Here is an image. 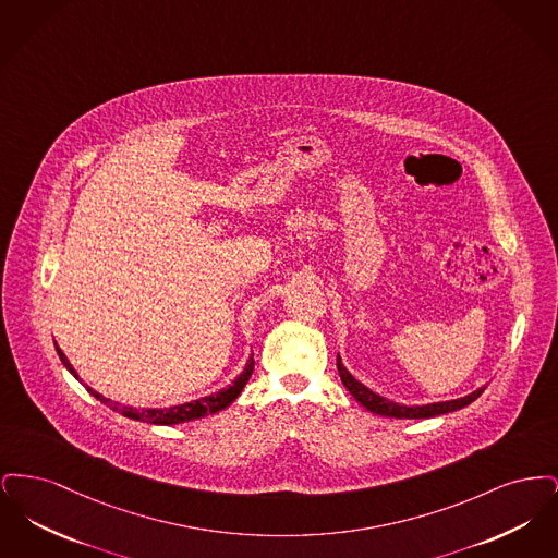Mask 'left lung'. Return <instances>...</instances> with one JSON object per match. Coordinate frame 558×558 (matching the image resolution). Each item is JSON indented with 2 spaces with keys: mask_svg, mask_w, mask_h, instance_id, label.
I'll return each mask as SVG.
<instances>
[{
  "mask_svg": "<svg viewBox=\"0 0 558 558\" xmlns=\"http://www.w3.org/2000/svg\"><path fill=\"white\" fill-rule=\"evenodd\" d=\"M337 368H339V376H341L347 391L353 398L357 399L366 410H371L374 414H380V416H389V418H430V416L448 414V412H453V410H460V408L469 405L471 401H475L485 391V387H481V389L473 391L466 398L451 399V401H441V403H428V405H401V403H396V401H389V399L376 396L368 387H364L360 380H355L347 372L339 355H337Z\"/></svg>",
  "mask_w": 558,
  "mask_h": 558,
  "instance_id": "8db88e82",
  "label": "left lung"
}]
</instances>
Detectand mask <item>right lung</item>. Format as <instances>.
I'll use <instances>...</instances> for the list:
<instances>
[{
    "instance_id": "add662e5",
    "label": "right lung",
    "mask_w": 558,
    "mask_h": 558,
    "mask_svg": "<svg viewBox=\"0 0 558 558\" xmlns=\"http://www.w3.org/2000/svg\"><path fill=\"white\" fill-rule=\"evenodd\" d=\"M56 351H58L62 364L77 378V372L71 366V362L66 360V355L60 351V347H56ZM253 368H255V360H253V355H251L248 362H246V366H244V371H242V374H240L239 378H236L230 387L221 389V391L215 393V396H207V398L196 399V401L182 403V405H173V408H162V410H135L132 405L112 403L110 399L102 398L100 393H96V391L89 389V387H87V391H89L94 398L100 399L102 403H107L110 410H114V412H119V414H123V416H128V418H133V421H142V423H150V425H180V423L196 421V418H203V416H207V414H215V412L228 408L234 399L239 398L240 391L244 389L246 380H248L251 374H253Z\"/></svg>"
}]
</instances>
